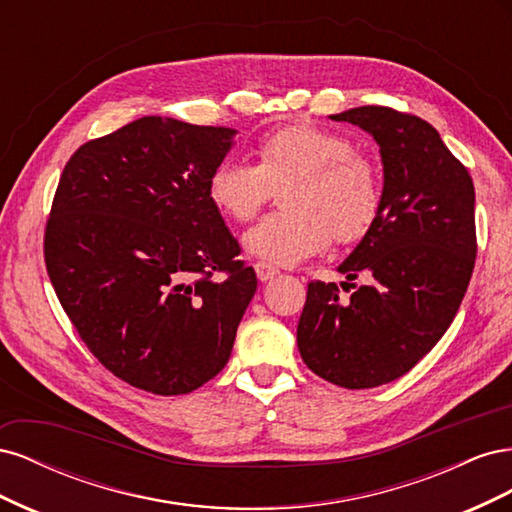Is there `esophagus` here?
<instances>
[{"instance_id":"obj_1","label":"esophagus","mask_w":512,"mask_h":512,"mask_svg":"<svg viewBox=\"0 0 512 512\" xmlns=\"http://www.w3.org/2000/svg\"><path fill=\"white\" fill-rule=\"evenodd\" d=\"M254 269H256V275H258L260 282H271V280H275L277 275H280V269L269 265V262H256Z\"/></svg>"}]
</instances>
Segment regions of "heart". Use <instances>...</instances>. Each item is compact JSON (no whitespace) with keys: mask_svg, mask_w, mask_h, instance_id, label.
Listing matches in <instances>:
<instances>
[{"mask_svg":"<svg viewBox=\"0 0 512 512\" xmlns=\"http://www.w3.org/2000/svg\"><path fill=\"white\" fill-rule=\"evenodd\" d=\"M258 164L226 158L213 168L209 196L226 218L250 222L282 190V211L262 218L243 235L247 254L273 265L327 250L333 237L361 239L380 209V177L350 138L312 123H290L256 145Z\"/></svg>","mask_w":512,"mask_h":512,"instance_id":"1","label":"heart"}]
</instances>
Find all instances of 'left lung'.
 I'll return each instance as SVG.
<instances>
[{
    "instance_id": "8db88e82",
    "label": "left lung",
    "mask_w": 512,
    "mask_h": 512,
    "mask_svg": "<svg viewBox=\"0 0 512 512\" xmlns=\"http://www.w3.org/2000/svg\"><path fill=\"white\" fill-rule=\"evenodd\" d=\"M331 119L380 147L376 222L337 267L348 282L365 273L371 284L346 303L335 284H309L297 346L320 378L374 389L404 376L451 327L474 269V183L421 117L356 106Z\"/></svg>"
}]
</instances>
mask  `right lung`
I'll return each mask as SVG.
<instances>
[{
  "label": "right lung",
  "instance_id": "obj_1",
  "mask_svg": "<svg viewBox=\"0 0 512 512\" xmlns=\"http://www.w3.org/2000/svg\"><path fill=\"white\" fill-rule=\"evenodd\" d=\"M235 136L149 115L85 143L61 173L46 271L89 350L136 389L190 393L230 359L258 286L209 196Z\"/></svg>",
  "mask_w": 512,
  "mask_h": 512
}]
</instances>
